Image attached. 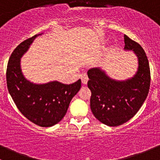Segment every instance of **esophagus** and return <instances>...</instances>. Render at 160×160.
<instances>
[{"instance_id": "1", "label": "esophagus", "mask_w": 160, "mask_h": 160, "mask_svg": "<svg viewBox=\"0 0 160 160\" xmlns=\"http://www.w3.org/2000/svg\"><path fill=\"white\" fill-rule=\"evenodd\" d=\"M81 79H82V82L84 84V85L87 84V82H88V75H87V74L82 73V75H81Z\"/></svg>"}]
</instances>
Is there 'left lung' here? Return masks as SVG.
I'll return each instance as SVG.
<instances>
[{"mask_svg": "<svg viewBox=\"0 0 160 160\" xmlns=\"http://www.w3.org/2000/svg\"><path fill=\"white\" fill-rule=\"evenodd\" d=\"M124 42L125 50L133 51L138 58L139 66L134 76L118 81L99 68L87 72L91 110L98 121L108 126H120L131 119L146 100L150 86V69L144 50L126 34Z\"/></svg>", "mask_w": 160, "mask_h": 160, "instance_id": "8db88e82", "label": "left lung"}]
</instances>
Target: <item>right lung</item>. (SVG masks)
<instances>
[{
	"mask_svg": "<svg viewBox=\"0 0 160 160\" xmlns=\"http://www.w3.org/2000/svg\"><path fill=\"white\" fill-rule=\"evenodd\" d=\"M35 34L21 42L11 54L7 68L8 89L19 111L34 124L51 127L65 116L71 100L81 88V80L70 85L58 81L34 84L27 80L21 68V58L28 50Z\"/></svg>",
	"mask_w": 160,
	"mask_h": 160,
	"instance_id": "add662e5",
	"label": "right lung"
}]
</instances>
